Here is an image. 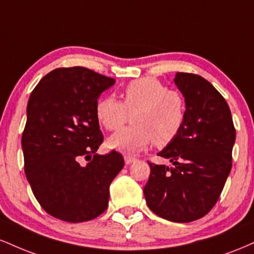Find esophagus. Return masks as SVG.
<instances>
[{
	"mask_svg": "<svg viewBox=\"0 0 254 254\" xmlns=\"http://www.w3.org/2000/svg\"><path fill=\"white\" fill-rule=\"evenodd\" d=\"M124 161H125V165H131L132 162L136 161V157L130 156V155H125L124 156Z\"/></svg>",
	"mask_w": 254,
	"mask_h": 254,
	"instance_id": "esophagus-1",
	"label": "esophagus"
}]
</instances>
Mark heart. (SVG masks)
<instances>
[{"mask_svg": "<svg viewBox=\"0 0 254 254\" xmlns=\"http://www.w3.org/2000/svg\"><path fill=\"white\" fill-rule=\"evenodd\" d=\"M119 101L103 98L97 105V117L106 130H118L129 121L132 125L107 139V145L125 154H136L151 142L165 147L179 135L186 117L185 100L179 92L167 89L155 77L135 80L122 90Z\"/></svg>", "mask_w": 254, "mask_h": 254, "instance_id": "1", "label": "heart"}]
</instances>
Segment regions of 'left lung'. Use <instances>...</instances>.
Instances as JSON below:
<instances>
[{"label":"left lung","mask_w":254,"mask_h":254,"mask_svg":"<svg viewBox=\"0 0 254 254\" xmlns=\"http://www.w3.org/2000/svg\"><path fill=\"white\" fill-rule=\"evenodd\" d=\"M174 83L185 98L179 135L157 155L170 160L150 166L143 192L148 206L172 222H192L214 208L232 170L235 127L229 106L199 75L177 72Z\"/></svg>","instance_id":"left-lung-1"}]
</instances>
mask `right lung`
Listing matches in <instances>:
<instances>
[{
  "label": "right lung",
  "mask_w": 254,
  "mask_h": 254,
  "mask_svg": "<svg viewBox=\"0 0 254 254\" xmlns=\"http://www.w3.org/2000/svg\"><path fill=\"white\" fill-rule=\"evenodd\" d=\"M115 83V78L83 66L58 68L31 93L21 138L25 174L51 216L77 223L107 209L110 185L124 159L115 150L95 153L104 141L97 105ZM82 157L90 161L86 166L79 165Z\"/></svg>",
  "instance_id": "1"
}]
</instances>
